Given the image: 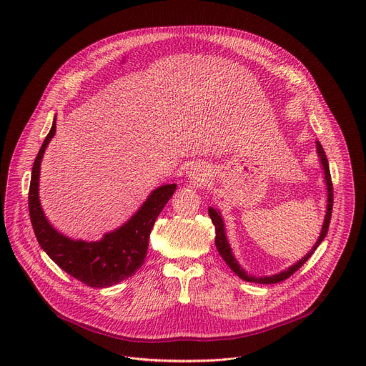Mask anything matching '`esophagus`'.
I'll list each match as a JSON object with an SVG mask.
<instances>
[{
  "label": "esophagus",
  "mask_w": 366,
  "mask_h": 366,
  "mask_svg": "<svg viewBox=\"0 0 366 366\" xmlns=\"http://www.w3.org/2000/svg\"><path fill=\"white\" fill-rule=\"evenodd\" d=\"M187 178L191 181V182H202L205 178H207V172L204 169V167H201L199 164H192L188 171H187Z\"/></svg>",
  "instance_id": "obj_1"
}]
</instances>
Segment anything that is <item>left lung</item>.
Segmentation results:
<instances>
[{"mask_svg": "<svg viewBox=\"0 0 366 366\" xmlns=\"http://www.w3.org/2000/svg\"><path fill=\"white\" fill-rule=\"evenodd\" d=\"M316 149H317V156H319V162L322 165L323 174H325V185H326V194H327V199H326V214H325V220L322 224V230L319 234L317 242L315 243L310 249V252H307L305 256H302L300 260H297L295 264H292L291 267H288L287 269L274 274V275H267V277H254L252 274H249L240 264L239 260L234 257L233 249L229 243L227 239V233H226V227H224V220L223 216L220 213V210H216L214 207H208V216L213 220V224L216 227V247L220 253V256L224 259V262L229 265V268L243 281L247 282H254V284H277L281 282L287 278H290L297 269H300L307 260L310 259V256L316 252V249L319 247V244L325 240L327 230H329V224H330V219H332V208H333V185H332V177H330V169H329V162L326 158V153L322 147V144L319 142H316Z\"/></svg>", "mask_w": 366, "mask_h": 366, "instance_id": "left-lung-1", "label": "left lung"}]
</instances>
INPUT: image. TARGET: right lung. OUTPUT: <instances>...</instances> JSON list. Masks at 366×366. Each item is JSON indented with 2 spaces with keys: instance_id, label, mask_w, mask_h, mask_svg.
I'll use <instances>...</instances> for the list:
<instances>
[{
  "instance_id": "right-lung-1",
  "label": "right lung",
  "mask_w": 366,
  "mask_h": 366,
  "mask_svg": "<svg viewBox=\"0 0 366 366\" xmlns=\"http://www.w3.org/2000/svg\"><path fill=\"white\" fill-rule=\"evenodd\" d=\"M56 134V116L33 164L29 212L41 249L66 274L92 288L113 287L132 277L144 262L152 227L177 189V184L154 188L139 210L120 227L104 233L99 240L71 239L51 226L39 197L40 165L47 144Z\"/></svg>"
}]
</instances>
